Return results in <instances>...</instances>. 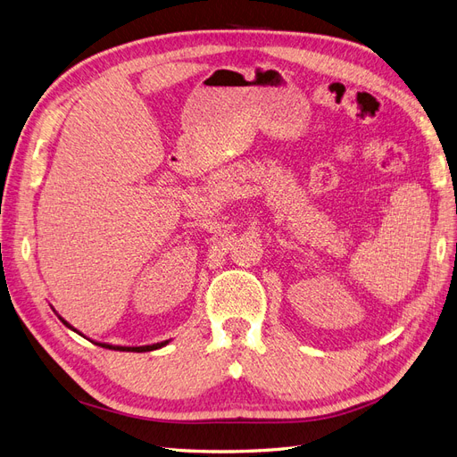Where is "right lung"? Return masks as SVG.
I'll return each mask as SVG.
<instances>
[{
	"label": "right lung",
	"instance_id": "right-lung-1",
	"mask_svg": "<svg viewBox=\"0 0 457 457\" xmlns=\"http://www.w3.org/2000/svg\"><path fill=\"white\" fill-rule=\"evenodd\" d=\"M59 316V314H57ZM61 318V322L66 326V328H71L72 331H78L74 326H71L68 324L62 316H59ZM79 334V331H78ZM79 336H84V334H79ZM95 345H99V347H104V349H112V351H123V353H148V351H156V349H162V347H165V345H168L170 341H162V343H154V345H143V347H121V345H110V343H99V341H93Z\"/></svg>",
	"mask_w": 457,
	"mask_h": 457
}]
</instances>
